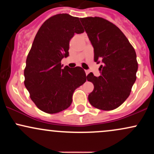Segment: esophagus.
<instances>
[{"label":"esophagus","instance_id":"34e87169","mask_svg":"<svg viewBox=\"0 0 154 154\" xmlns=\"http://www.w3.org/2000/svg\"><path fill=\"white\" fill-rule=\"evenodd\" d=\"M85 71L86 75H88V74L90 73V71H89V70H85Z\"/></svg>","mask_w":154,"mask_h":154}]
</instances>
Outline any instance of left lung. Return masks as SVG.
Segmentation results:
<instances>
[{
	"instance_id": "1",
	"label": "left lung",
	"mask_w": 154,
	"mask_h": 154,
	"mask_svg": "<svg viewBox=\"0 0 154 154\" xmlns=\"http://www.w3.org/2000/svg\"><path fill=\"white\" fill-rule=\"evenodd\" d=\"M80 21L94 48V61L102 63L100 76L92 72L87 76L94 85L88 100L98 109H115L128 98L136 80L135 51L122 32L106 19L95 17Z\"/></svg>"
}]
</instances>
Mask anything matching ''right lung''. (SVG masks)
I'll return each mask as SVG.
<instances>
[{"label": "right lung", "mask_w": 154, "mask_h": 154, "mask_svg": "<svg viewBox=\"0 0 154 154\" xmlns=\"http://www.w3.org/2000/svg\"><path fill=\"white\" fill-rule=\"evenodd\" d=\"M84 32L79 18L59 14L42 24L28 54L24 85L39 109L56 114L71 105L72 95L86 81L80 66L62 69L61 61L69 56V41L75 33Z\"/></svg>", "instance_id": "right-lung-1"}]
</instances>
